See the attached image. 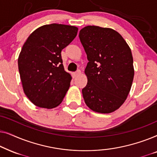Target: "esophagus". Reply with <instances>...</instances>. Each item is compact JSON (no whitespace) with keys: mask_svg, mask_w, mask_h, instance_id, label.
Returning a JSON list of instances; mask_svg holds the SVG:
<instances>
[{"mask_svg":"<svg viewBox=\"0 0 157 157\" xmlns=\"http://www.w3.org/2000/svg\"><path fill=\"white\" fill-rule=\"evenodd\" d=\"M81 72L80 70H77L76 72L73 73V77H74V78H75V77L79 76V75L81 74Z\"/></svg>","mask_w":157,"mask_h":157,"instance_id":"esophagus-1","label":"esophagus"}]
</instances>
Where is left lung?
<instances>
[{
    "label": "left lung",
    "instance_id": "obj_1",
    "mask_svg": "<svg viewBox=\"0 0 157 157\" xmlns=\"http://www.w3.org/2000/svg\"><path fill=\"white\" fill-rule=\"evenodd\" d=\"M78 36L89 60L85 68L88 82L82 89L86 104L96 112H113L125 101L134 79L129 46L109 28L88 25Z\"/></svg>",
    "mask_w": 157,
    "mask_h": 157
}]
</instances>
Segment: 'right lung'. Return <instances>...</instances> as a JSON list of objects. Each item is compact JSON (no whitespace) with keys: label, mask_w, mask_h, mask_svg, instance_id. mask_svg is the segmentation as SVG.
<instances>
[{"label":"right lung","mask_w":157,"mask_h":157,"mask_svg":"<svg viewBox=\"0 0 157 157\" xmlns=\"http://www.w3.org/2000/svg\"><path fill=\"white\" fill-rule=\"evenodd\" d=\"M77 32L78 28L72 25H45L35 30L23 44L18 70L24 93L36 106L52 109L63 101L71 76L64 70L61 53Z\"/></svg>","instance_id":"right-lung-1"}]
</instances>
